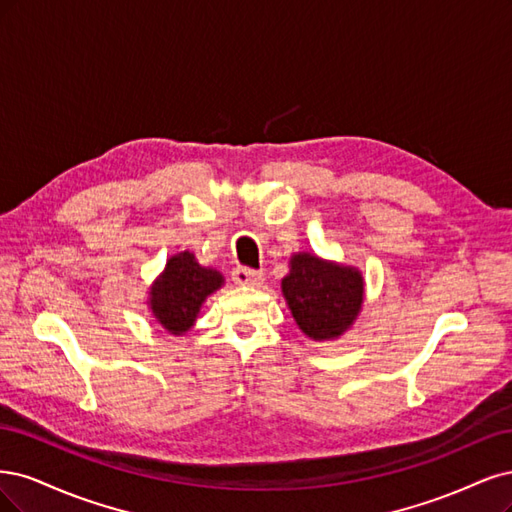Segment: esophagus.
I'll return each instance as SVG.
<instances>
[{"mask_svg":"<svg viewBox=\"0 0 512 512\" xmlns=\"http://www.w3.org/2000/svg\"><path fill=\"white\" fill-rule=\"evenodd\" d=\"M232 280L240 287H259L263 283V272H255L251 268H236L232 272Z\"/></svg>","mask_w":512,"mask_h":512,"instance_id":"1","label":"esophagus"}]
</instances>
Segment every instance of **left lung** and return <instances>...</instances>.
I'll return each mask as SVG.
<instances>
[{
  "instance_id": "left-lung-1",
  "label": "left lung",
  "mask_w": 512,
  "mask_h": 512,
  "mask_svg": "<svg viewBox=\"0 0 512 512\" xmlns=\"http://www.w3.org/2000/svg\"><path fill=\"white\" fill-rule=\"evenodd\" d=\"M280 289L293 321L315 342L338 340L349 332L366 298V280L359 268L315 253L289 257V274L280 280Z\"/></svg>"
}]
</instances>
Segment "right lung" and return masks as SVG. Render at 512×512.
Returning a JSON list of instances; mask_svg holds the SVG:
<instances>
[{"mask_svg": "<svg viewBox=\"0 0 512 512\" xmlns=\"http://www.w3.org/2000/svg\"><path fill=\"white\" fill-rule=\"evenodd\" d=\"M225 285L217 268L200 266L191 251L176 253L148 289V310L172 336H183L195 325L202 304Z\"/></svg>", "mask_w": 512, "mask_h": 512, "instance_id": "right-lung-1", "label": "right lung"}]
</instances>
